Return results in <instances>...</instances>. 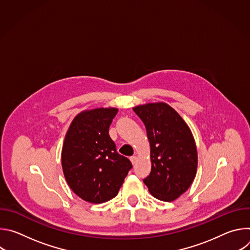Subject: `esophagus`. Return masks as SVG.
Masks as SVG:
<instances>
[{"instance_id": "esophagus-1", "label": "esophagus", "mask_w": 250, "mask_h": 250, "mask_svg": "<svg viewBox=\"0 0 250 250\" xmlns=\"http://www.w3.org/2000/svg\"><path fill=\"white\" fill-rule=\"evenodd\" d=\"M136 160H137V157H136V156H131V157H130V161H131L132 165H134V164L136 163Z\"/></svg>"}]
</instances>
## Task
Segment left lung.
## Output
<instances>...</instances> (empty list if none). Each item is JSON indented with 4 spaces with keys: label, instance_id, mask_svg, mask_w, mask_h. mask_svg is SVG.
Wrapping results in <instances>:
<instances>
[{
    "label": "left lung",
    "instance_id": "8db88e82",
    "mask_svg": "<svg viewBox=\"0 0 250 250\" xmlns=\"http://www.w3.org/2000/svg\"><path fill=\"white\" fill-rule=\"evenodd\" d=\"M132 109L146 125L150 146L151 172L144 182L154 198L172 202L189 189L197 174L193 133L183 118L164 102Z\"/></svg>",
    "mask_w": 250,
    "mask_h": 250
}]
</instances>
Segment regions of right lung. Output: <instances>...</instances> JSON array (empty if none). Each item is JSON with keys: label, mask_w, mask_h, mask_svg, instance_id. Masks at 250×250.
Returning a JSON list of instances; mask_svg holds the SVG:
<instances>
[{"label": "right lung", "mask_w": 250, "mask_h": 250, "mask_svg": "<svg viewBox=\"0 0 250 250\" xmlns=\"http://www.w3.org/2000/svg\"><path fill=\"white\" fill-rule=\"evenodd\" d=\"M117 108L84 110L71 122L61 151L66 182L82 200L101 204L115 198L132 167L117 152L109 127Z\"/></svg>", "instance_id": "right-lung-1"}]
</instances>
